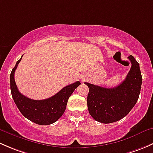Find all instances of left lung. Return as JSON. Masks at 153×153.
I'll use <instances>...</instances> for the list:
<instances>
[{"instance_id":"left-lung-1","label":"left lung","mask_w":153,"mask_h":153,"mask_svg":"<svg viewBox=\"0 0 153 153\" xmlns=\"http://www.w3.org/2000/svg\"><path fill=\"white\" fill-rule=\"evenodd\" d=\"M132 66L126 78L114 88H105L85 82L89 87L88 110L98 122L109 124L126 116L135 105L141 92L142 77L139 64L132 55L128 57Z\"/></svg>"}]
</instances>
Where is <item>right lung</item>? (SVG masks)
I'll return each mask as SVG.
<instances>
[{
  "label": "right lung",
  "instance_id": "1",
  "mask_svg": "<svg viewBox=\"0 0 153 153\" xmlns=\"http://www.w3.org/2000/svg\"><path fill=\"white\" fill-rule=\"evenodd\" d=\"M21 58L22 57L17 61L10 74V89L12 98L21 114L29 121L39 125L53 124L62 116L69 96L81 84V82L78 81L65 86L58 93L47 99H30L18 91L14 78L15 69Z\"/></svg>",
  "mask_w": 153,
  "mask_h": 153
}]
</instances>
